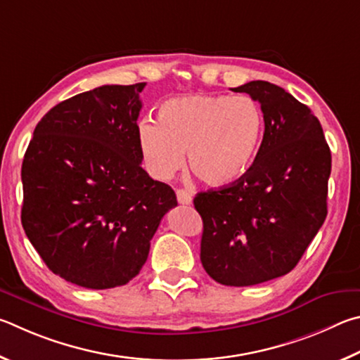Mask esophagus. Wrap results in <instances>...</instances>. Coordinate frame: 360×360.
<instances>
[{"label": "esophagus", "mask_w": 360, "mask_h": 360, "mask_svg": "<svg viewBox=\"0 0 360 360\" xmlns=\"http://www.w3.org/2000/svg\"><path fill=\"white\" fill-rule=\"evenodd\" d=\"M176 200H179V204H181V205H191L193 204L191 194L185 191V190H176Z\"/></svg>", "instance_id": "obj_1"}]
</instances>
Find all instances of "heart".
Returning a JSON list of instances; mask_svg holds the SVG:
<instances>
[{
    "instance_id": "b5f03b06",
    "label": "heart",
    "mask_w": 360,
    "mask_h": 360,
    "mask_svg": "<svg viewBox=\"0 0 360 360\" xmlns=\"http://www.w3.org/2000/svg\"><path fill=\"white\" fill-rule=\"evenodd\" d=\"M266 131V117L250 96L193 94L170 99L160 109V123L143 120L137 142L148 172L170 179L184 167L213 188L236 185L253 167Z\"/></svg>"
}]
</instances>
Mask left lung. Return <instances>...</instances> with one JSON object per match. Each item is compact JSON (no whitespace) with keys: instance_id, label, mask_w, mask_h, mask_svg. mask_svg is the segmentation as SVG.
I'll return each mask as SVG.
<instances>
[{"instance_id":"obj_1","label":"left lung","mask_w":360,"mask_h":360,"mask_svg":"<svg viewBox=\"0 0 360 360\" xmlns=\"http://www.w3.org/2000/svg\"><path fill=\"white\" fill-rule=\"evenodd\" d=\"M234 91L261 104L266 131L253 167L236 185L198 193L200 262L226 286L291 272L327 217L332 156L319 120L281 86L248 82Z\"/></svg>"}]
</instances>
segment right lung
I'll use <instances>...</instances> for the list:
<instances>
[{
  "mask_svg": "<svg viewBox=\"0 0 360 360\" xmlns=\"http://www.w3.org/2000/svg\"><path fill=\"white\" fill-rule=\"evenodd\" d=\"M103 85L52 107L22 164V226L55 275L88 289L129 283L147 261L172 188L142 169L139 94Z\"/></svg>",
  "mask_w": 360,
  "mask_h": 360,
  "instance_id": "1",
  "label": "right lung"
}]
</instances>
